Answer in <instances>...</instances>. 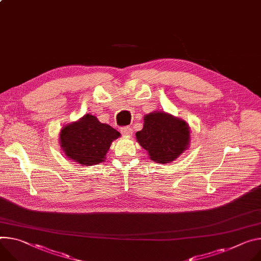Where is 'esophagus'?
Here are the masks:
<instances>
[{
	"mask_svg": "<svg viewBox=\"0 0 261 261\" xmlns=\"http://www.w3.org/2000/svg\"><path fill=\"white\" fill-rule=\"evenodd\" d=\"M121 133L125 136H131L133 133V130L130 127H122L121 128Z\"/></svg>",
	"mask_w": 261,
	"mask_h": 261,
	"instance_id": "1",
	"label": "esophagus"
}]
</instances>
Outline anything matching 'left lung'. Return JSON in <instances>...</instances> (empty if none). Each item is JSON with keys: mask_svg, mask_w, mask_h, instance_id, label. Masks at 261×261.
I'll return each mask as SVG.
<instances>
[{"mask_svg": "<svg viewBox=\"0 0 261 261\" xmlns=\"http://www.w3.org/2000/svg\"><path fill=\"white\" fill-rule=\"evenodd\" d=\"M136 139L149 152L151 160L164 164L186 150L189 130L180 118L165 112H153L145 116L144 128L136 132Z\"/></svg>", "mask_w": 261, "mask_h": 261, "instance_id": "1", "label": "left lung"}]
</instances>
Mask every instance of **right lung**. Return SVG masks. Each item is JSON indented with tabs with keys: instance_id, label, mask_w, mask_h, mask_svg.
Returning a JSON list of instances; mask_svg holds the SVG:
<instances>
[{
	"instance_id": "add662e5",
	"label": "right lung",
	"mask_w": 261,
	"mask_h": 261,
	"mask_svg": "<svg viewBox=\"0 0 261 261\" xmlns=\"http://www.w3.org/2000/svg\"><path fill=\"white\" fill-rule=\"evenodd\" d=\"M118 136L120 132L100 123L96 116L86 114L61 130L60 144L68 158L83 165H92L104 161L112 140Z\"/></svg>"
}]
</instances>
